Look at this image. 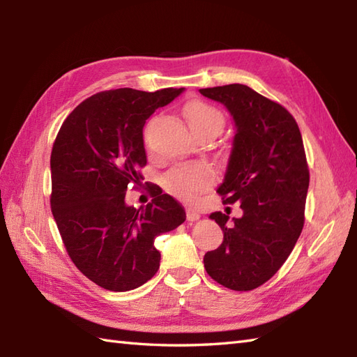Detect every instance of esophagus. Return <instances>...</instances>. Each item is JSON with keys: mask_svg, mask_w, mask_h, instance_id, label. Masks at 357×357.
<instances>
[{"mask_svg": "<svg viewBox=\"0 0 357 357\" xmlns=\"http://www.w3.org/2000/svg\"><path fill=\"white\" fill-rule=\"evenodd\" d=\"M185 215H187V221H198V219L201 218V215H199V211L196 210V208H192V207H188L187 210H185Z\"/></svg>", "mask_w": 357, "mask_h": 357, "instance_id": "esophagus-1", "label": "esophagus"}]
</instances>
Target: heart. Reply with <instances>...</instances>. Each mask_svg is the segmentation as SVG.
Returning a JSON list of instances; mask_svg holds the SVG:
<instances>
[{
  "mask_svg": "<svg viewBox=\"0 0 357 357\" xmlns=\"http://www.w3.org/2000/svg\"><path fill=\"white\" fill-rule=\"evenodd\" d=\"M184 115L196 135L206 130H216L219 133L224 124L222 113L204 101L188 102L184 109ZM213 170L207 164L192 162L174 167L167 172L162 184L170 195L179 199L192 201L213 183Z\"/></svg>",
  "mask_w": 357,
  "mask_h": 357,
  "instance_id": "b5f03b06",
  "label": "heart"
}]
</instances>
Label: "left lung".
I'll use <instances>...</instances> for the list:
<instances>
[{"mask_svg":"<svg viewBox=\"0 0 357 357\" xmlns=\"http://www.w3.org/2000/svg\"><path fill=\"white\" fill-rule=\"evenodd\" d=\"M199 92L222 102L236 135L218 193L224 204L239 202L241 218L215 211L224 241L204 256L207 273L230 290L265 284L290 256L305 221L310 184L307 156L296 119L282 105L244 84Z\"/></svg>","mask_w":357,"mask_h":357,"instance_id":"obj_1","label":"left lung"}]
</instances>
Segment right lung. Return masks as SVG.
<instances>
[{
  "mask_svg": "<svg viewBox=\"0 0 357 357\" xmlns=\"http://www.w3.org/2000/svg\"><path fill=\"white\" fill-rule=\"evenodd\" d=\"M184 89L105 90L66 118L50 155V207L77 268L110 291H128L155 276L161 253L155 238L185 221V210L155 188L151 202L126 204L147 164L142 128L158 107Z\"/></svg>",
  "mask_w": 357,
  "mask_h": 357,
  "instance_id": "right-lung-1",
  "label": "right lung"
}]
</instances>
